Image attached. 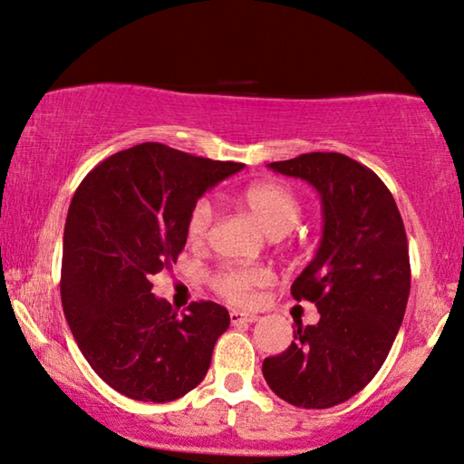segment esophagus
Returning a JSON list of instances; mask_svg holds the SVG:
<instances>
[{
  "label": "esophagus",
  "instance_id": "esophagus-1",
  "mask_svg": "<svg viewBox=\"0 0 464 464\" xmlns=\"http://www.w3.org/2000/svg\"><path fill=\"white\" fill-rule=\"evenodd\" d=\"M259 316L253 313H240V310H232L230 313V323L232 324H245V323H256Z\"/></svg>",
  "mask_w": 464,
  "mask_h": 464
}]
</instances>
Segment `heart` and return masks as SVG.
<instances>
[{
    "label": "heart",
    "instance_id": "obj_1",
    "mask_svg": "<svg viewBox=\"0 0 464 464\" xmlns=\"http://www.w3.org/2000/svg\"><path fill=\"white\" fill-rule=\"evenodd\" d=\"M250 214L273 238L284 237L300 222L302 203L292 188L282 182H256L242 193ZM214 226V208L208 199L195 201L187 216V240L201 246ZM265 273L256 267H234L219 271L214 277L216 292L232 304H246L256 285L265 284Z\"/></svg>",
    "mask_w": 464,
    "mask_h": 464
}]
</instances>
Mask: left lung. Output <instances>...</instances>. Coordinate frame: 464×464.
<instances>
[{"instance_id": "8db88e82", "label": "left lung", "mask_w": 464, "mask_h": 464, "mask_svg": "<svg viewBox=\"0 0 464 464\" xmlns=\"http://www.w3.org/2000/svg\"><path fill=\"white\" fill-rule=\"evenodd\" d=\"M271 170L313 185L323 203V238L295 282V300L314 302L316 324L265 358L263 376L279 399L302 409L345 403L389 355L403 323L411 267L403 218L384 182L337 151H313Z\"/></svg>"}]
</instances>
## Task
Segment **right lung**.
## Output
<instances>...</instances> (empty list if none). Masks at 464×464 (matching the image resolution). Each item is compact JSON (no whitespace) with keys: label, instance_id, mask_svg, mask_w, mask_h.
<instances>
[{"label":"right lung","instance_id":"obj_1","mask_svg":"<svg viewBox=\"0 0 464 464\" xmlns=\"http://www.w3.org/2000/svg\"><path fill=\"white\" fill-rule=\"evenodd\" d=\"M242 169L148 141L80 182L65 219L61 304L83 358L125 397L169 403L208 374L230 314L199 300L179 316L151 294V276L177 263L195 201Z\"/></svg>","mask_w":464,"mask_h":464}]
</instances>
